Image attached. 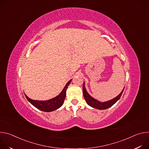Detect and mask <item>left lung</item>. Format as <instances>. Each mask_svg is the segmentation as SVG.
Wrapping results in <instances>:
<instances>
[{
	"label": "left lung",
	"instance_id": "8db88e82",
	"mask_svg": "<svg viewBox=\"0 0 149 149\" xmlns=\"http://www.w3.org/2000/svg\"><path fill=\"white\" fill-rule=\"evenodd\" d=\"M124 88H123V90H122V91L121 92V93L118 95L117 97H116L115 98H113L112 100H110L109 101H105V102H100L98 100H97L96 99L94 98L93 97H92L87 91V90L86 88V87H85V82H84L83 84V95L85 98V100H86V102L88 104V105H89L90 106H91V107L97 109L98 110H105L107 109L109 107H111L112 105H113L121 97L122 93L124 91Z\"/></svg>",
	"mask_w": 149,
	"mask_h": 149
}]
</instances>
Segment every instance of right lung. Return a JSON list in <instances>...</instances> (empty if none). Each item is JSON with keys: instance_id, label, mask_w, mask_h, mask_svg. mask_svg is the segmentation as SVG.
Wrapping results in <instances>:
<instances>
[{"instance_id": "add662e5", "label": "right lung", "mask_w": 149, "mask_h": 149, "mask_svg": "<svg viewBox=\"0 0 149 149\" xmlns=\"http://www.w3.org/2000/svg\"><path fill=\"white\" fill-rule=\"evenodd\" d=\"M72 79H70L65 85L64 88H63L62 91L61 93L57 95L56 97L45 101H39V100H33L29 98L26 94L25 97L28 100V101L32 104L35 107L36 109L45 112H51L55 111L59 108H60L63 105L64 102L65 96H66V91L67 89L71 83Z\"/></svg>"}]
</instances>
